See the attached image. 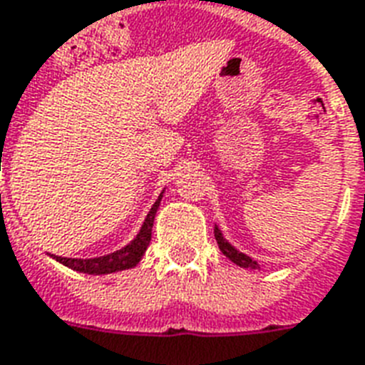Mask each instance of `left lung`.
<instances>
[{"instance_id": "8db88e82", "label": "left lung", "mask_w": 365, "mask_h": 365, "mask_svg": "<svg viewBox=\"0 0 365 365\" xmlns=\"http://www.w3.org/2000/svg\"><path fill=\"white\" fill-rule=\"evenodd\" d=\"M215 240H217V244H219V250H221L234 264H238V267L242 268H251V270H257V268H259L257 261H253L250 255H245V253L236 250V247L222 236L221 228L217 227V225H215Z\"/></svg>"}]
</instances>
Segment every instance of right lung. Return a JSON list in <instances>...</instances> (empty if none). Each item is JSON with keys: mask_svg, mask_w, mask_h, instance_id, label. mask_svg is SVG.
Instances as JSON below:
<instances>
[{"mask_svg": "<svg viewBox=\"0 0 365 365\" xmlns=\"http://www.w3.org/2000/svg\"><path fill=\"white\" fill-rule=\"evenodd\" d=\"M163 192L158 196V200L154 202V205L150 207L146 219H144L143 227L138 230V234L135 238L121 250L114 251V253H108V255L103 257H93V259H70V257H58V255H49L58 261L64 267L72 268V270H78V272L83 274H95V276H103V274H112L120 272V270H127V268L137 267L140 259H143L144 251L150 245L152 238V227H154V217L158 213V207H160V202H162Z\"/></svg>", "mask_w": 365, "mask_h": 365, "instance_id": "right-lung-1", "label": "right lung"}]
</instances>
